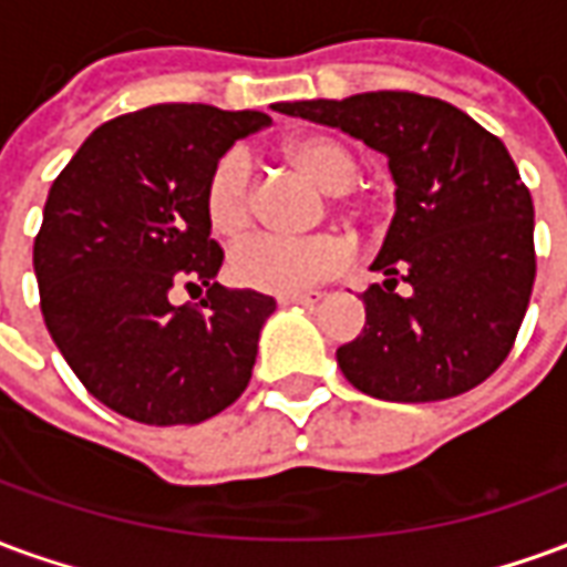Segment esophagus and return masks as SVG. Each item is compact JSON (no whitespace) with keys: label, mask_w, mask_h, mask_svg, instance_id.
I'll list each match as a JSON object with an SVG mask.
<instances>
[{"label":"esophagus","mask_w":567,"mask_h":567,"mask_svg":"<svg viewBox=\"0 0 567 567\" xmlns=\"http://www.w3.org/2000/svg\"><path fill=\"white\" fill-rule=\"evenodd\" d=\"M321 295H285L279 297V303H300V307H312V303H319Z\"/></svg>","instance_id":"1"}]
</instances>
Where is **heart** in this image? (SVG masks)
I'll use <instances>...</instances> for the list:
<instances>
[{
	"label": "heart",
	"instance_id": "1",
	"mask_svg": "<svg viewBox=\"0 0 567 567\" xmlns=\"http://www.w3.org/2000/svg\"><path fill=\"white\" fill-rule=\"evenodd\" d=\"M288 157L324 190H346L358 178V157L331 136H303L288 145ZM206 221L234 239L255 218V187L246 151H224L203 185ZM346 264V243L331 234H255L230 251V272L239 285L270 295H300Z\"/></svg>",
	"mask_w": 567,
	"mask_h": 567
}]
</instances>
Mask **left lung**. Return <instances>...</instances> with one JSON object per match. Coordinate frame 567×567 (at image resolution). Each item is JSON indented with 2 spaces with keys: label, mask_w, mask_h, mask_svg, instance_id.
<instances>
[{
  "label": "left lung",
  "mask_w": 567,
  "mask_h": 567,
  "mask_svg": "<svg viewBox=\"0 0 567 567\" xmlns=\"http://www.w3.org/2000/svg\"><path fill=\"white\" fill-rule=\"evenodd\" d=\"M389 157L394 218L361 295L368 321L337 364L358 392L427 404L471 392L511 355L535 285V206L498 136L410 91L279 103ZM408 295H396V282Z\"/></svg>",
  "instance_id": "obj_1"
}]
</instances>
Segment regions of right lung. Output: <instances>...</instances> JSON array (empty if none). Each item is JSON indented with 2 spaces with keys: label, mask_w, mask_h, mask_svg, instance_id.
I'll use <instances>...</instances> for the list:
<instances>
[{
  "label": "right lung",
  "mask_w": 567,
  "mask_h": 567,
  "mask_svg": "<svg viewBox=\"0 0 567 567\" xmlns=\"http://www.w3.org/2000/svg\"><path fill=\"white\" fill-rule=\"evenodd\" d=\"M264 112L161 103L105 121L56 175L32 246L42 316L81 385L142 425H197L246 392L276 300L215 282L203 185ZM207 288L199 305L172 295Z\"/></svg>",
  "instance_id": "obj_1"
}]
</instances>
